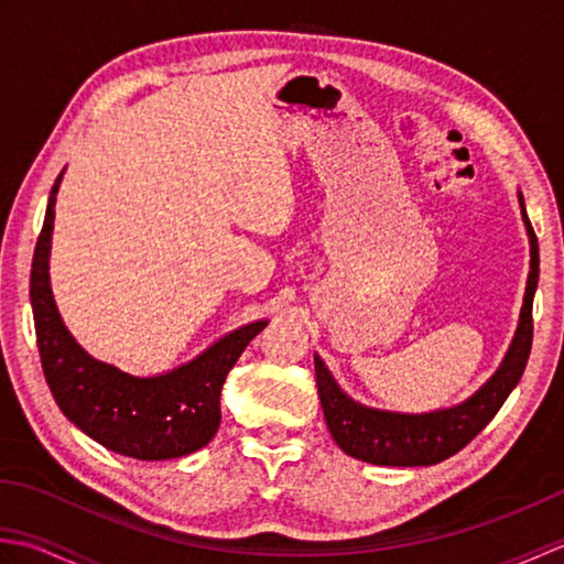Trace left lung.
<instances>
[{
	"label": "left lung",
	"mask_w": 564,
	"mask_h": 564,
	"mask_svg": "<svg viewBox=\"0 0 564 564\" xmlns=\"http://www.w3.org/2000/svg\"><path fill=\"white\" fill-rule=\"evenodd\" d=\"M519 200L525 230H529L531 237V273L529 285H525L521 322L505 364L499 366L492 380L477 390L470 400L458 406H451V410L431 414H394L368 410V406H361L346 398L329 376L325 364L315 356L317 392L322 410H325L327 426L334 441L339 443V448L349 453L351 458L392 467L436 465L465 448L467 443L480 434L492 422L499 406L505 404L509 392L517 388L531 356L533 293L538 285V261H541L538 259V239L533 225L523 208V196H519Z\"/></svg>",
	"instance_id": "obj_1"
}]
</instances>
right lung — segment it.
I'll list each match as a JSON object with an SVG mask.
<instances>
[{"label":"right lung","instance_id":"right-lung-1","mask_svg":"<svg viewBox=\"0 0 564 564\" xmlns=\"http://www.w3.org/2000/svg\"><path fill=\"white\" fill-rule=\"evenodd\" d=\"M53 184L31 263V305L41 366L59 410L84 434L135 460H170L206 446L220 426V390L230 368L267 322L227 334L196 361L158 378H133L94 361L69 337L47 281L55 218Z\"/></svg>","mask_w":564,"mask_h":564}]
</instances>
